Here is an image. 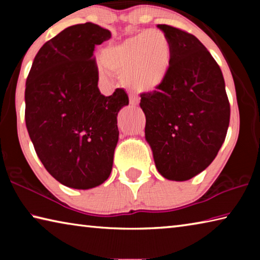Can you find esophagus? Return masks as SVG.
<instances>
[{
  "instance_id": "esophagus-1",
  "label": "esophagus",
  "mask_w": 260,
  "mask_h": 260,
  "mask_svg": "<svg viewBox=\"0 0 260 260\" xmlns=\"http://www.w3.org/2000/svg\"><path fill=\"white\" fill-rule=\"evenodd\" d=\"M139 102H140V99H139V96L138 95H135V94H129V103H131V105H138L139 104Z\"/></svg>"
}]
</instances>
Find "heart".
Returning <instances> with one entry per match:
<instances>
[{"instance_id": "b5f03b06", "label": "heart", "mask_w": 260, "mask_h": 260, "mask_svg": "<svg viewBox=\"0 0 260 260\" xmlns=\"http://www.w3.org/2000/svg\"><path fill=\"white\" fill-rule=\"evenodd\" d=\"M172 43L158 29L144 30L101 51V63L110 72L122 74L127 86L139 91L156 89L172 67Z\"/></svg>"}]
</instances>
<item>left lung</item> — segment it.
<instances>
[{
  "mask_svg": "<svg viewBox=\"0 0 260 260\" xmlns=\"http://www.w3.org/2000/svg\"><path fill=\"white\" fill-rule=\"evenodd\" d=\"M172 43V67L156 90L141 94L146 140L162 177L186 181L213 161L226 139L231 105L217 61L192 34L158 25Z\"/></svg>",
  "mask_w": 260,
  "mask_h": 260,
  "instance_id": "left-lung-1",
  "label": "left lung"
}]
</instances>
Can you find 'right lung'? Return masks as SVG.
I'll return each instance as SVG.
<instances>
[{"mask_svg":"<svg viewBox=\"0 0 260 260\" xmlns=\"http://www.w3.org/2000/svg\"><path fill=\"white\" fill-rule=\"evenodd\" d=\"M110 38L93 23L70 26L41 47L26 80L25 121L35 152L70 188L100 186L112 170L117 114L128 96L122 88L104 96L98 87L94 49Z\"/></svg>","mask_w":260,"mask_h":260,"instance_id":"right-lung-1","label":"right lung"}]
</instances>
